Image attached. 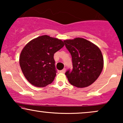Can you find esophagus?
I'll return each instance as SVG.
<instances>
[{
  "label": "esophagus",
  "mask_w": 123,
  "mask_h": 123,
  "mask_svg": "<svg viewBox=\"0 0 123 123\" xmlns=\"http://www.w3.org/2000/svg\"><path fill=\"white\" fill-rule=\"evenodd\" d=\"M65 71H66V69H65V68H64V69H63L62 70H60V72H61V73H64L65 72Z\"/></svg>",
  "instance_id": "esophagus-1"
}]
</instances>
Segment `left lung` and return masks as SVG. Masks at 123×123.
Wrapping results in <instances>:
<instances>
[{
  "instance_id": "left-lung-1",
  "label": "left lung",
  "mask_w": 123,
  "mask_h": 123,
  "mask_svg": "<svg viewBox=\"0 0 123 123\" xmlns=\"http://www.w3.org/2000/svg\"><path fill=\"white\" fill-rule=\"evenodd\" d=\"M63 42L72 58L73 69L65 73L69 82L79 88L92 84L104 68L101 51L94 43L83 38L76 37Z\"/></svg>"
}]
</instances>
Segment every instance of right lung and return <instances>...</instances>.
<instances>
[{
  "label": "right lung",
  "mask_w": 123,
  "mask_h": 123,
  "mask_svg": "<svg viewBox=\"0 0 123 123\" xmlns=\"http://www.w3.org/2000/svg\"><path fill=\"white\" fill-rule=\"evenodd\" d=\"M63 46L60 39L43 35L30 41L24 47L19 65L31 84L44 87L53 82L57 73L54 55Z\"/></svg>",
  "instance_id": "obj_1"
}]
</instances>
